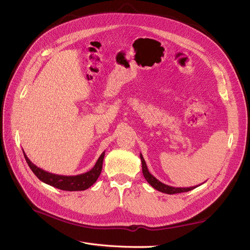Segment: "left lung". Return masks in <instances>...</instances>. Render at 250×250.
Returning <instances> with one entry per match:
<instances>
[{
	"mask_svg": "<svg viewBox=\"0 0 250 250\" xmlns=\"http://www.w3.org/2000/svg\"><path fill=\"white\" fill-rule=\"evenodd\" d=\"M141 157V162H142V171H143V175L145 177V179L148 181V184L154 188L155 190L166 193V194H176V193H184V192H188L195 188L194 187L191 188H174V187H170L165 185L163 183H161L160 180L156 179L152 174H151L147 168V165L145 160H144V157L142 154H140Z\"/></svg>",
	"mask_w": 250,
	"mask_h": 250,
	"instance_id": "8db88e82",
	"label": "left lung"
}]
</instances>
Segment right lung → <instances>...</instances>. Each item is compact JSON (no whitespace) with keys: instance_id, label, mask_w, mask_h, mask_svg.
I'll return each mask as SVG.
<instances>
[{"instance_id":"1","label":"right lung","mask_w":250,"mask_h":250,"mask_svg":"<svg viewBox=\"0 0 250 250\" xmlns=\"http://www.w3.org/2000/svg\"><path fill=\"white\" fill-rule=\"evenodd\" d=\"M22 152H24V151H22ZM104 155H105V151L100 155V157L98 158V161L93 167V169H90L88 172L79 174V175L66 176V175L53 174L39 168L29 160L26 153L24 152L26 162L30 167V169H31L32 172L36 175V177L40 180H42V183L54 187L56 188H59V190H62V191H84L90 186H93L101 174Z\"/></svg>"}]
</instances>
